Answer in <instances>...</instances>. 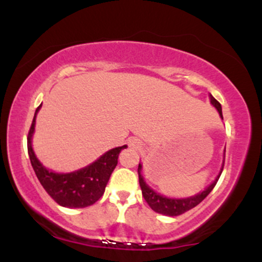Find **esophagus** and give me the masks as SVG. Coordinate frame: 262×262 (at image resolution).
Returning a JSON list of instances; mask_svg holds the SVG:
<instances>
[{"label":"esophagus","instance_id":"obj_1","mask_svg":"<svg viewBox=\"0 0 262 262\" xmlns=\"http://www.w3.org/2000/svg\"><path fill=\"white\" fill-rule=\"evenodd\" d=\"M129 146H130L132 149H135V150H140L141 149V141L138 139V138H132V139H129Z\"/></svg>","mask_w":262,"mask_h":262}]
</instances>
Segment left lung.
I'll return each instance as SVG.
<instances>
[{
    "mask_svg": "<svg viewBox=\"0 0 262 262\" xmlns=\"http://www.w3.org/2000/svg\"><path fill=\"white\" fill-rule=\"evenodd\" d=\"M210 102L218 110L219 114L221 117H223L222 114V106L221 103L210 95ZM224 166V165H223ZM140 171H141V165L139 164L138 166V175H139V185L141 188V193H143V197L145 198L146 203L149 204L150 208L152 210H155L156 213H160V214H165V215H170V217H176V215L183 214L187 210L194 208L197 204H200L202 201L206 198L208 194L212 192V189L214 188V186L217 185L219 177H221V173H219L215 181L209 185V187H207L202 193L197 194V196L193 197H189V198H183V200H173V198H167V197H162L160 194H158L156 192L152 191L151 188L148 187L145 182H144L143 176L140 175Z\"/></svg>",
    "mask_w": 262,
    "mask_h": 262,
    "instance_id": "1",
    "label": "left lung"
}]
</instances>
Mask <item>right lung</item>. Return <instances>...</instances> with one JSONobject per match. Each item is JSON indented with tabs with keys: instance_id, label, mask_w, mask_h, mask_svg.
Instances as JSON below:
<instances>
[{
	"instance_id": "add662e5",
	"label": "right lung",
	"mask_w": 262,
	"mask_h": 262,
	"mask_svg": "<svg viewBox=\"0 0 262 262\" xmlns=\"http://www.w3.org/2000/svg\"><path fill=\"white\" fill-rule=\"evenodd\" d=\"M40 106L35 111L34 118H33L28 137H27L28 155L39 182L41 183L47 193L60 206L68 207V208H85V207L91 206L97 202L104 193L108 180L118 164L119 152L127 148V145L110 150L106 154L102 155L97 161L85 169L71 173L52 172L45 169L38 161L32 149V134L34 130L35 116Z\"/></svg>"
}]
</instances>
